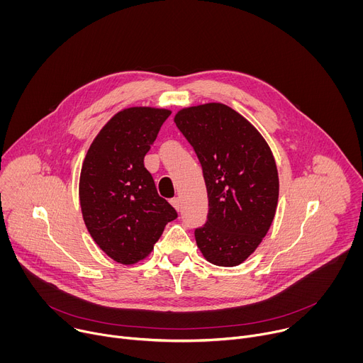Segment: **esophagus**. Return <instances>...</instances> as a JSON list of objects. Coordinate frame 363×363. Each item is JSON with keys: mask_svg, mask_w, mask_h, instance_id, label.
Segmentation results:
<instances>
[{"mask_svg": "<svg viewBox=\"0 0 363 363\" xmlns=\"http://www.w3.org/2000/svg\"><path fill=\"white\" fill-rule=\"evenodd\" d=\"M171 203H172V206H174V208H175L177 211L181 210V198H178V196L172 198V199H171Z\"/></svg>", "mask_w": 363, "mask_h": 363, "instance_id": "obj_1", "label": "esophagus"}]
</instances>
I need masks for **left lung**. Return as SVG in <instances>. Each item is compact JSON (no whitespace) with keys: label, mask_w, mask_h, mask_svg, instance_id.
<instances>
[{"label":"left lung","mask_w":363,"mask_h":363,"mask_svg":"<svg viewBox=\"0 0 363 363\" xmlns=\"http://www.w3.org/2000/svg\"><path fill=\"white\" fill-rule=\"evenodd\" d=\"M175 123L194 147L208 192L196 245L216 266L234 267L266 237L279 201L273 153L245 118L223 103L185 108Z\"/></svg>","instance_id":"1"}]
</instances>
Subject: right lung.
<instances>
[{"label":"right lung","instance_id":"add662e5","mask_svg":"<svg viewBox=\"0 0 363 363\" xmlns=\"http://www.w3.org/2000/svg\"><path fill=\"white\" fill-rule=\"evenodd\" d=\"M169 115L155 108L121 111L97 133L83 161L79 198L84 224L94 242L121 264L143 260L178 217L143 165Z\"/></svg>","mask_w":363,"mask_h":363}]
</instances>
